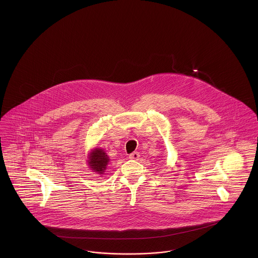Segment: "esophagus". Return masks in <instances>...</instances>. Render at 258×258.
I'll return each mask as SVG.
<instances>
[{
	"label": "esophagus",
	"mask_w": 258,
	"mask_h": 258,
	"mask_svg": "<svg viewBox=\"0 0 258 258\" xmlns=\"http://www.w3.org/2000/svg\"><path fill=\"white\" fill-rule=\"evenodd\" d=\"M128 158H130L131 160H138V158H139V153H138V152H134V153H132V154L128 156Z\"/></svg>",
	"instance_id": "esophagus-1"
}]
</instances>
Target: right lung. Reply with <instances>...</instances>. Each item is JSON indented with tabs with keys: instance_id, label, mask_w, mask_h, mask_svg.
<instances>
[{
	"instance_id": "right-lung-1",
	"label": "right lung",
	"mask_w": 258,
	"mask_h": 258,
	"mask_svg": "<svg viewBox=\"0 0 258 258\" xmlns=\"http://www.w3.org/2000/svg\"><path fill=\"white\" fill-rule=\"evenodd\" d=\"M108 162H109L108 156L100 148H95L89 154L88 164L93 171L97 172L98 174H104V170L106 169Z\"/></svg>"
}]
</instances>
